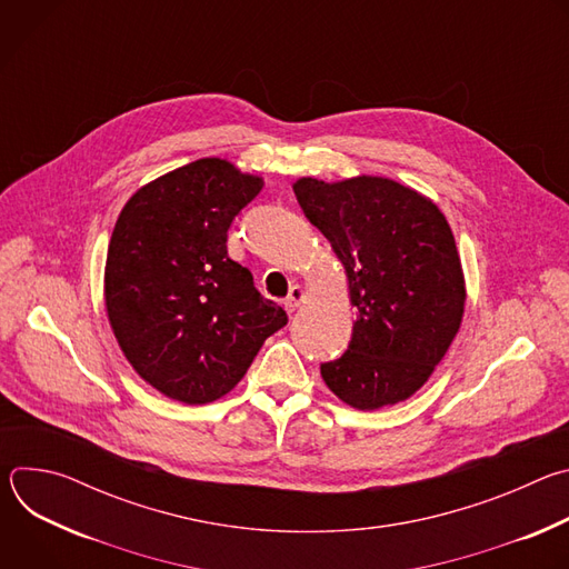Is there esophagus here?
Returning a JSON list of instances; mask_svg holds the SVG:
<instances>
[{
    "instance_id": "1",
    "label": "esophagus",
    "mask_w": 569,
    "mask_h": 569,
    "mask_svg": "<svg viewBox=\"0 0 569 569\" xmlns=\"http://www.w3.org/2000/svg\"><path fill=\"white\" fill-rule=\"evenodd\" d=\"M303 301H306V290H303L301 286H292V288H290V295H288L286 301H283V306H286L288 312H295Z\"/></svg>"
}]
</instances>
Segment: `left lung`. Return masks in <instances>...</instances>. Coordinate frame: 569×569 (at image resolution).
Wrapping results in <instances>:
<instances>
[{"instance_id":"obj_1","label":"left lung","mask_w":569,"mask_h":569,"mask_svg":"<svg viewBox=\"0 0 569 569\" xmlns=\"http://www.w3.org/2000/svg\"><path fill=\"white\" fill-rule=\"evenodd\" d=\"M292 189L329 238L358 310L345 356L321 365L323 382L356 410L408 400L463 319L466 279L446 216L428 196L378 176L299 178Z\"/></svg>"}]
</instances>
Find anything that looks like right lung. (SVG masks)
Instances as JSON below:
<instances>
[{
	"instance_id": "1",
	"label": "right lung",
	"mask_w": 569,
	"mask_h": 569,
	"mask_svg": "<svg viewBox=\"0 0 569 569\" xmlns=\"http://www.w3.org/2000/svg\"><path fill=\"white\" fill-rule=\"evenodd\" d=\"M263 189L220 157H202L137 189L106 259L112 333L159 393L204 405L229 393L288 315L227 257V229Z\"/></svg>"
}]
</instances>
